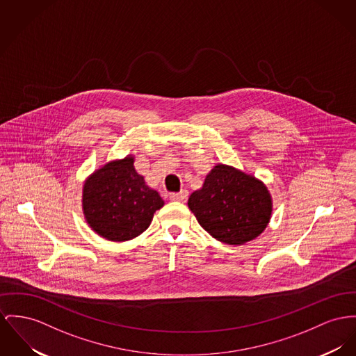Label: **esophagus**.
I'll return each instance as SVG.
<instances>
[{
  "mask_svg": "<svg viewBox=\"0 0 356 356\" xmlns=\"http://www.w3.org/2000/svg\"><path fill=\"white\" fill-rule=\"evenodd\" d=\"M188 195H189V191L182 189L179 193H171V194H170V200H171V201L184 202V201L188 200Z\"/></svg>",
  "mask_w": 356,
  "mask_h": 356,
  "instance_id": "34e87169",
  "label": "esophagus"
}]
</instances>
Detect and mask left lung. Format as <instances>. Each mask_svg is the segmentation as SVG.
Segmentation results:
<instances>
[{"label":"left lung","instance_id":"obj_1","mask_svg":"<svg viewBox=\"0 0 356 356\" xmlns=\"http://www.w3.org/2000/svg\"><path fill=\"white\" fill-rule=\"evenodd\" d=\"M188 205L211 236L232 245L259 236L273 213V200L266 185L227 165L211 170L202 188L190 194Z\"/></svg>","mask_w":356,"mask_h":356}]
</instances>
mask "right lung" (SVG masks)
I'll return each mask as SVG.
<instances>
[{
	"mask_svg": "<svg viewBox=\"0 0 356 356\" xmlns=\"http://www.w3.org/2000/svg\"><path fill=\"white\" fill-rule=\"evenodd\" d=\"M132 155L95 170L85 181L82 209L89 227L111 241H127L143 234L154 213L165 205L156 190L145 185Z\"/></svg>",
	"mask_w": 356,
	"mask_h": 356,
	"instance_id": "1",
	"label": "right lung"
}]
</instances>
